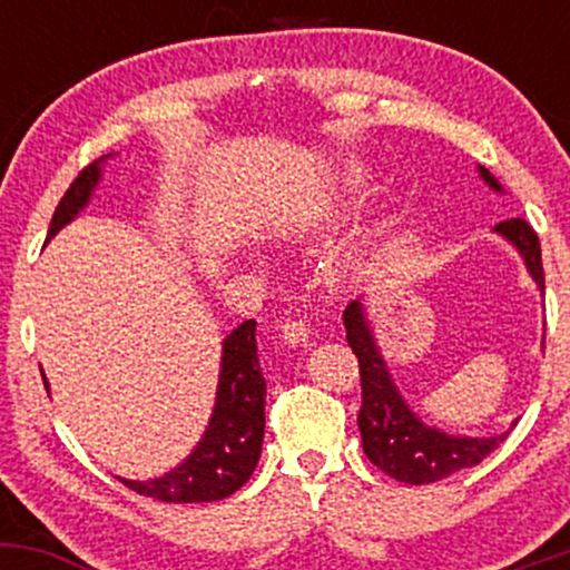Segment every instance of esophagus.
Returning a JSON list of instances; mask_svg holds the SVG:
<instances>
[{
	"label": "esophagus",
	"mask_w": 570,
	"mask_h": 570,
	"mask_svg": "<svg viewBox=\"0 0 570 570\" xmlns=\"http://www.w3.org/2000/svg\"><path fill=\"white\" fill-rule=\"evenodd\" d=\"M281 337L289 345L305 343V340L311 337V326H307L303 318H286V322L281 324Z\"/></svg>",
	"instance_id": "esophagus-1"
}]
</instances>
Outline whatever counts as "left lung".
Segmentation results:
<instances>
[{"label": "left lung", "mask_w": 570, "mask_h": 570, "mask_svg": "<svg viewBox=\"0 0 570 570\" xmlns=\"http://www.w3.org/2000/svg\"><path fill=\"white\" fill-rule=\"evenodd\" d=\"M480 174L490 187L501 189L499 179L488 168H480ZM495 233L512 240L539 289H544L541 244L533 227L525 219L514 217L499 222ZM343 322L345 337L358 358V377H362L358 431H362L364 453L383 474L394 476L396 482H407V485H429V482H440L461 469L476 466L507 440L509 431L499 436H485V440H472V436L444 434V431L417 421L415 412H410L404 399L399 396L396 385L385 370L358 299L345 307Z\"/></svg>", "instance_id": "left-lung-1"}]
</instances>
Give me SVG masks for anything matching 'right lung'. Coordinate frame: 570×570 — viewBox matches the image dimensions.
<instances>
[{"label":"right lung","instance_id":"right-lung-1","mask_svg":"<svg viewBox=\"0 0 570 570\" xmlns=\"http://www.w3.org/2000/svg\"><path fill=\"white\" fill-rule=\"evenodd\" d=\"M104 158L85 166L63 193L61 203L56 206L53 222H50L48 238H53L88 203L98 176H101L98 163ZM254 330H257V322L248 318L235 326L222 345L217 404H214V415L195 453L181 466L158 480H120L122 485L153 501L200 503L227 499L248 482V476L257 469L259 453H263L265 434V377L259 367Z\"/></svg>","mask_w":570,"mask_h":570}]
</instances>
